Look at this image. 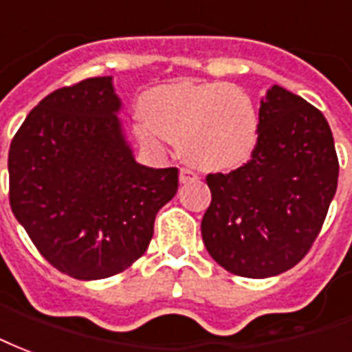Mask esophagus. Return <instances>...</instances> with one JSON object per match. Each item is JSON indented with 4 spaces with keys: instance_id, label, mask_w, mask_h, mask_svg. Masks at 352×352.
<instances>
[{
    "instance_id": "obj_1",
    "label": "esophagus",
    "mask_w": 352,
    "mask_h": 352,
    "mask_svg": "<svg viewBox=\"0 0 352 352\" xmlns=\"http://www.w3.org/2000/svg\"><path fill=\"white\" fill-rule=\"evenodd\" d=\"M198 176L189 168H179V184H191V182H197Z\"/></svg>"
}]
</instances>
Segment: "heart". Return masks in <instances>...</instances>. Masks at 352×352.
I'll list each match as a JSON object with an SVG mask.
<instances>
[{
  "label": "heart",
  "instance_id": "1",
  "mask_svg": "<svg viewBox=\"0 0 352 352\" xmlns=\"http://www.w3.org/2000/svg\"><path fill=\"white\" fill-rule=\"evenodd\" d=\"M139 135L178 144L187 163L202 170H230L254 154L260 116L254 100L228 83H173L148 92Z\"/></svg>",
  "mask_w": 352,
  "mask_h": 352
}]
</instances>
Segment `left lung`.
<instances>
[{"instance_id":"obj_1","label":"left lung","mask_w":352,"mask_h":352,"mask_svg":"<svg viewBox=\"0 0 352 352\" xmlns=\"http://www.w3.org/2000/svg\"><path fill=\"white\" fill-rule=\"evenodd\" d=\"M334 137L305 98L273 85L260 102L252 160L210 174L202 239L213 260L247 278H269L302 260L338 187Z\"/></svg>"}]
</instances>
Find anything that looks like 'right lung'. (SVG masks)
I'll use <instances>...</instances> for the list:
<instances>
[{
	"mask_svg": "<svg viewBox=\"0 0 352 352\" xmlns=\"http://www.w3.org/2000/svg\"><path fill=\"white\" fill-rule=\"evenodd\" d=\"M113 78L47 94L9 150L10 208L44 258L78 280L122 273L146 252L178 168L137 163Z\"/></svg>",
	"mask_w": 352,
	"mask_h": 352,
	"instance_id": "right-lung-1",
	"label": "right lung"
}]
</instances>
